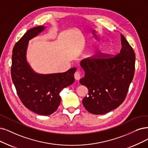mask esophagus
Returning <instances> with one entry per match:
<instances>
[{
    "instance_id": "1",
    "label": "esophagus",
    "mask_w": 148,
    "mask_h": 148,
    "mask_svg": "<svg viewBox=\"0 0 148 148\" xmlns=\"http://www.w3.org/2000/svg\"><path fill=\"white\" fill-rule=\"evenodd\" d=\"M74 77L76 80H79L81 78V73L79 72H76L74 74Z\"/></svg>"
}]
</instances>
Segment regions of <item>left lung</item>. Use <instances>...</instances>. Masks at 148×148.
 <instances>
[{
	"label": "left lung",
	"instance_id": "left-lung-1",
	"mask_svg": "<svg viewBox=\"0 0 148 148\" xmlns=\"http://www.w3.org/2000/svg\"><path fill=\"white\" fill-rule=\"evenodd\" d=\"M121 49L116 56L85 59L80 62L84 77L80 83L87 87L88 96L82 99L90 113L102 115L117 108L125 99L135 72V54L121 34Z\"/></svg>",
	"mask_w": 148,
	"mask_h": 148
}]
</instances>
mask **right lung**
<instances>
[{"instance_id":"add662e5","label":"right lung","mask_w":148,"mask_h":148,"mask_svg":"<svg viewBox=\"0 0 148 148\" xmlns=\"http://www.w3.org/2000/svg\"><path fill=\"white\" fill-rule=\"evenodd\" d=\"M44 26L29 29L15 44L12 55L11 78L22 103L29 110L41 115H49L57 110L61 103L60 93L73 83V67L64 73L39 74L27 61L28 41L42 32Z\"/></svg>"}]
</instances>
